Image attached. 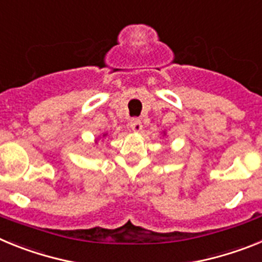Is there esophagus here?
Here are the masks:
<instances>
[{"mask_svg":"<svg viewBox=\"0 0 262 262\" xmlns=\"http://www.w3.org/2000/svg\"><path fill=\"white\" fill-rule=\"evenodd\" d=\"M129 127H131L133 131H135V133H140L143 129L142 120L139 119V118H134V119H131V122H129Z\"/></svg>","mask_w":262,"mask_h":262,"instance_id":"esophagus-1","label":"esophagus"}]
</instances>
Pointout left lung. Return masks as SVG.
Listing matches in <instances>:
<instances>
[{"instance_id": "8db88e82", "label": "left lung", "mask_w": 262, "mask_h": 262, "mask_svg": "<svg viewBox=\"0 0 262 262\" xmlns=\"http://www.w3.org/2000/svg\"><path fill=\"white\" fill-rule=\"evenodd\" d=\"M164 135H165V133H164Z\"/></svg>"}]
</instances>
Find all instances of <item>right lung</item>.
<instances>
[{
  "instance_id": "right-lung-1",
  "label": "right lung",
  "mask_w": 262,
  "mask_h": 262,
  "mask_svg": "<svg viewBox=\"0 0 262 262\" xmlns=\"http://www.w3.org/2000/svg\"><path fill=\"white\" fill-rule=\"evenodd\" d=\"M102 136H103V138H106V136H107V133H105V134H103ZM98 140H99V138H97V139H96V143H98Z\"/></svg>"
}]
</instances>
